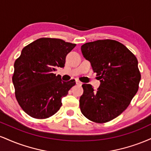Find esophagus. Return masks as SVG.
Instances as JSON below:
<instances>
[{
	"label": "esophagus",
	"mask_w": 151,
	"mask_h": 151,
	"mask_svg": "<svg viewBox=\"0 0 151 151\" xmlns=\"http://www.w3.org/2000/svg\"><path fill=\"white\" fill-rule=\"evenodd\" d=\"M76 84H77V85H81V84H82V83H81V81H79V80H76Z\"/></svg>",
	"instance_id": "obj_1"
}]
</instances>
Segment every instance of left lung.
<instances>
[{
	"label": "left lung",
	"mask_w": 151,
	"mask_h": 151,
	"mask_svg": "<svg viewBox=\"0 0 151 151\" xmlns=\"http://www.w3.org/2000/svg\"><path fill=\"white\" fill-rule=\"evenodd\" d=\"M81 50L101 84L96 91L91 84H82L80 110L90 121L108 122L129 106L138 91L141 80L138 60L125 45L113 40L85 43Z\"/></svg>",
	"instance_id": "8db88e82"
}]
</instances>
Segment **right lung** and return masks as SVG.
I'll return each mask as SVG.
<instances>
[{
	"label": "right lung",
	"mask_w": 151,
	"mask_h": 151,
	"mask_svg": "<svg viewBox=\"0 0 151 151\" xmlns=\"http://www.w3.org/2000/svg\"><path fill=\"white\" fill-rule=\"evenodd\" d=\"M75 44L55 38H40L23 48L14 63L13 83L15 97L26 114L43 119L56 114L75 80L63 81L56 76Z\"/></svg>",
	"instance_id": "obj_1"
}]
</instances>
